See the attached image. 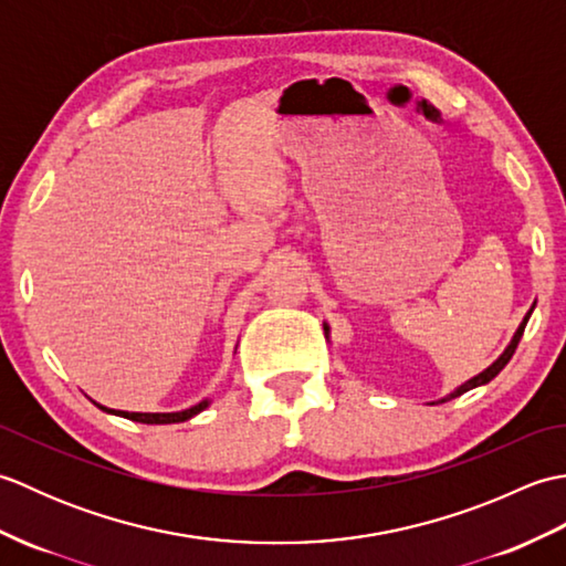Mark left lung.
<instances>
[{
	"mask_svg": "<svg viewBox=\"0 0 566 566\" xmlns=\"http://www.w3.org/2000/svg\"><path fill=\"white\" fill-rule=\"evenodd\" d=\"M535 308V306H533ZM533 308L531 311H527V314H525V318H523V323H521V326H518V331H515V335H513V340H511V345L506 347V350H503V355L496 359V363L494 365H491V367H486L484 371H482V375H476L474 379H469V381H464L462 384V387H457L452 394H448V396H444V399H440L438 403H444V401H450V399H457V396H462L464 391H469V389H474V387H482V384H489L491 379H494L496 375H499V371L503 369V367H506L509 365V359L513 357V353H515V347H518V343H521V338H523V331H525V323H527V318H531V314H533Z\"/></svg>",
	"mask_w": 566,
	"mask_h": 566,
	"instance_id": "1",
	"label": "left lung"
}]
</instances>
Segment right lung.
Segmentation results:
<instances>
[{
	"mask_svg": "<svg viewBox=\"0 0 566 566\" xmlns=\"http://www.w3.org/2000/svg\"><path fill=\"white\" fill-rule=\"evenodd\" d=\"M99 406V403H97ZM209 406V401H201L197 406L187 408V411H177V413H128V411H112V408H104L99 406L102 411L106 413H114V416H124L128 420H136V423H148V426H167V423H182V420H189L191 416L201 413L203 408Z\"/></svg>",
	"mask_w": 566,
	"mask_h": 566,
	"instance_id": "obj_1",
	"label": "right lung"
}]
</instances>
